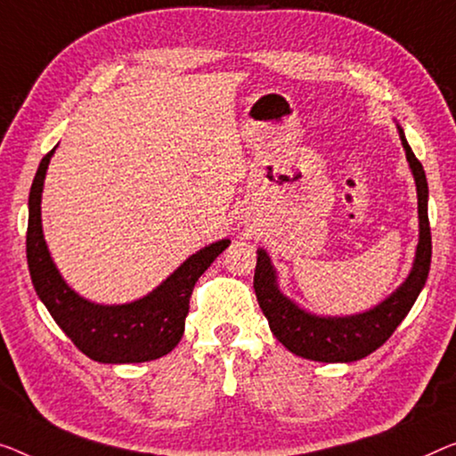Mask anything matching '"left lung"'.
<instances>
[{
    "label": "left lung",
    "instance_id": "left-lung-1",
    "mask_svg": "<svg viewBox=\"0 0 456 456\" xmlns=\"http://www.w3.org/2000/svg\"><path fill=\"white\" fill-rule=\"evenodd\" d=\"M407 161L418 186L419 210V243L411 274L407 281L379 307L352 317H315L305 314L281 295L270 257L264 249H257V264L254 274V290L260 309L268 317L272 334L284 348L293 354L319 360V362H352L369 356L393 336L397 325L410 314L419 290L424 289L432 260V235L428 221V182L422 163L407 145L405 134L399 128Z\"/></svg>",
    "mask_w": 456,
    "mask_h": 456
}]
</instances>
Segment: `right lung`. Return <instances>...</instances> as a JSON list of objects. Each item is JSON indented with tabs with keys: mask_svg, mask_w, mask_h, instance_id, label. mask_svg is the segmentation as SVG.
<instances>
[{
	"mask_svg": "<svg viewBox=\"0 0 456 456\" xmlns=\"http://www.w3.org/2000/svg\"><path fill=\"white\" fill-rule=\"evenodd\" d=\"M54 149L40 161L28 199L26 257L37 295L54 322L77 348L96 362H147L175 348L184 334L194 284L229 246V240L196 251L192 257L141 301L128 305H94L67 287L46 249L40 225V194Z\"/></svg>",
	"mask_w": 456,
	"mask_h": 456,
	"instance_id": "obj_1",
	"label": "right lung"
}]
</instances>
